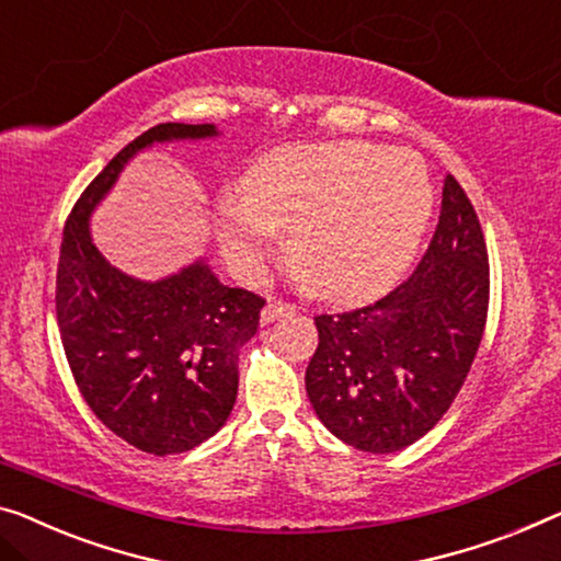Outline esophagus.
<instances>
[{"label":"esophagus","instance_id":"obj_1","mask_svg":"<svg viewBox=\"0 0 561 561\" xmlns=\"http://www.w3.org/2000/svg\"><path fill=\"white\" fill-rule=\"evenodd\" d=\"M291 309H295V307H291L289 302H282V299H270V302H266L264 309H262V324H270V322L277 320V317L289 314Z\"/></svg>","mask_w":561,"mask_h":561}]
</instances>
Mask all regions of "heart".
Wrapping results in <instances>:
<instances>
[{"instance_id":"heart-1","label":"heart","mask_w":561,"mask_h":561,"mask_svg":"<svg viewBox=\"0 0 561 561\" xmlns=\"http://www.w3.org/2000/svg\"><path fill=\"white\" fill-rule=\"evenodd\" d=\"M425 165L405 150L367 144L282 146L219 204V239L244 274L262 270L277 231H291L289 262L330 299L375 295L411 262L431 216Z\"/></svg>"}]
</instances>
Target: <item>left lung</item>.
<instances>
[{"label": "left lung", "instance_id": "1", "mask_svg": "<svg viewBox=\"0 0 561 561\" xmlns=\"http://www.w3.org/2000/svg\"><path fill=\"white\" fill-rule=\"evenodd\" d=\"M489 287L479 216L446 173L438 227L411 277L378 302L314 317L320 345L305 386L324 428L367 454L423 438L479 353Z\"/></svg>", "mask_w": 561, "mask_h": 561}]
</instances>
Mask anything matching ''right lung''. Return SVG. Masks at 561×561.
I'll return each mask as SVG.
<instances>
[{
  "label": "right lung",
  "instance_id": "right-lung-1",
  "mask_svg": "<svg viewBox=\"0 0 561 561\" xmlns=\"http://www.w3.org/2000/svg\"><path fill=\"white\" fill-rule=\"evenodd\" d=\"M211 136V123L140 133L90 181L62 231L55 309L67 365L90 411L153 456L196 448L227 423L239 350L254 337L264 299L221 284L204 262L161 282L133 279L98 252L88 221L140 148Z\"/></svg>",
  "mask_w": 561,
  "mask_h": 561
}]
</instances>
